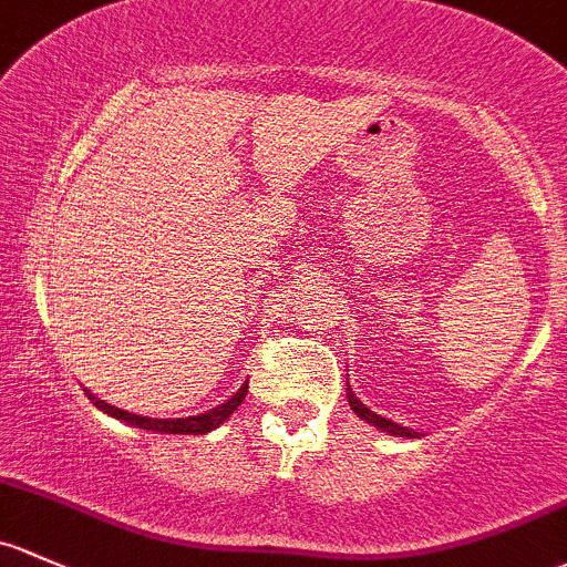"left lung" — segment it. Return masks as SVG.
<instances>
[{"instance_id": "1", "label": "left lung", "mask_w": 567, "mask_h": 567, "mask_svg": "<svg viewBox=\"0 0 567 567\" xmlns=\"http://www.w3.org/2000/svg\"><path fill=\"white\" fill-rule=\"evenodd\" d=\"M346 398H349L351 411H354L359 419H364V422H368V424H373V427L389 432V435H394V437H419V432L408 430V427H403V424H398V422H392V419L379 416V413H375V411H370V408L364 405L362 400L354 398V392H351V386L346 389Z\"/></svg>"}]
</instances>
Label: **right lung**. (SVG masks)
Here are the masks:
<instances>
[{
    "label": "right lung",
    "mask_w": 567,
    "mask_h": 567,
    "mask_svg": "<svg viewBox=\"0 0 567 567\" xmlns=\"http://www.w3.org/2000/svg\"><path fill=\"white\" fill-rule=\"evenodd\" d=\"M246 392H248V381L243 383L240 389L233 394V398L227 400V403L210 408V411L199 413V416H186V419H148V416H137V413H130V411H121V408H115L111 403H105V400L94 398V394H89V400L94 403L100 411H105L107 416H115L121 419V422L126 424H135L140 430H151V432H169V435H205V432L216 430L218 424L227 422L229 416L237 411V405L246 400Z\"/></svg>",
    "instance_id": "add662e5"
}]
</instances>
